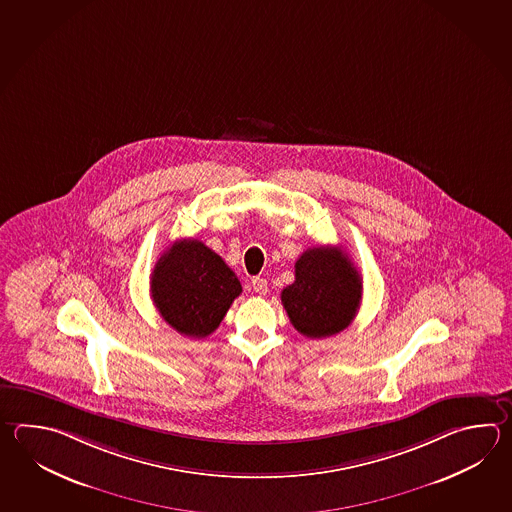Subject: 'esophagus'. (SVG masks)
<instances>
[{
	"instance_id": "34e87169",
	"label": "esophagus",
	"mask_w": 512,
	"mask_h": 512,
	"mask_svg": "<svg viewBox=\"0 0 512 512\" xmlns=\"http://www.w3.org/2000/svg\"><path fill=\"white\" fill-rule=\"evenodd\" d=\"M251 288H253V292L259 293V295H266V292H268V282H266V279H261V277H253L251 279Z\"/></svg>"
}]
</instances>
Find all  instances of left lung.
<instances>
[{
	"label": "left lung",
	"instance_id": "1",
	"mask_svg": "<svg viewBox=\"0 0 512 512\" xmlns=\"http://www.w3.org/2000/svg\"><path fill=\"white\" fill-rule=\"evenodd\" d=\"M363 281L339 248H310L295 262V281L281 293L282 306L299 334L321 339L354 321Z\"/></svg>",
	"mask_w": 512,
	"mask_h": 512
}]
</instances>
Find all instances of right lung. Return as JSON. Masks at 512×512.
I'll list each match as a JSON object with an SVG mask.
<instances>
[{
    "label": "right lung",
    "mask_w": 512,
    "mask_h": 512,
    "mask_svg": "<svg viewBox=\"0 0 512 512\" xmlns=\"http://www.w3.org/2000/svg\"><path fill=\"white\" fill-rule=\"evenodd\" d=\"M240 292L230 266L197 239L175 242L151 273V297L162 319L188 337L213 334Z\"/></svg>",
    "instance_id": "add662e5"
}]
</instances>
